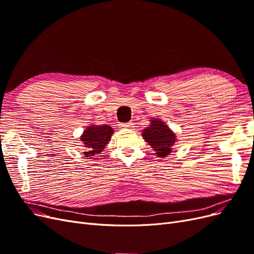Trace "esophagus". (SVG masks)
Returning a JSON list of instances; mask_svg holds the SVG:
<instances>
[{"label":"esophagus","mask_w":254,"mask_h":254,"mask_svg":"<svg viewBox=\"0 0 254 254\" xmlns=\"http://www.w3.org/2000/svg\"><path fill=\"white\" fill-rule=\"evenodd\" d=\"M119 126L122 129H124V128H132L133 124H132V123H121Z\"/></svg>","instance_id":"1"}]
</instances>
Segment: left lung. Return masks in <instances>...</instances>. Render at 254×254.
Returning <instances> with one entry per match:
<instances>
[{
	"mask_svg": "<svg viewBox=\"0 0 254 254\" xmlns=\"http://www.w3.org/2000/svg\"><path fill=\"white\" fill-rule=\"evenodd\" d=\"M142 135L160 158L172 152V146L176 142V135L162 121L152 120L151 125L143 129Z\"/></svg>",
	"mask_w": 254,
	"mask_h": 254,
	"instance_id": "obj_1",
	"label": "left lung"
}]
</instances>
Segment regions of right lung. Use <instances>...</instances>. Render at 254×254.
Listing matches in <instances>:
<instances>
[{
  "label": "right lung",
  "instance_id": "add662e5",
  "mask_svg": "<svg viewBox=\"0 0 254 254\" xmlns=\"http://www.w3.org/2000/svg\"><path fill=\"white\" fill-rule=\"evenodd\" d=\"M113 129L109 125L88 127L80 137L84 147L87 148V151H84V156L93 158L101 153L110 141Z\"/></svg>",
  "mask_w": 254,
  "mask_h": 254
}]
</instances>
